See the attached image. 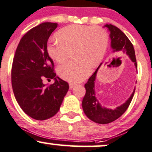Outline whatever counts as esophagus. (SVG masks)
<instances>
[{"instance_id": "1", "label": "esophagus", "mask_w": 152, "mask_h": 152, "mask_svg": "<svg viewBox=\"0 0 152 152\" xmlns=\"http://www.w3.org/2000/svg\"><path fill=\"white\" fill-rule=\"evenodd\" d=\"M76 86V85H75V84H73V83H71V84H69V87H70V89H73V88H74V86Z\"/></svg>"}]
</instances>
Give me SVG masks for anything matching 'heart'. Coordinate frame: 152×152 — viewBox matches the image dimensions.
I'll return each instance as SVG.
<instances>
[{"instance_id":"heart-1","label":"heart","mask_w":152,"mask_h":152,"mask_svg":"<svg viewBox=\"0 0 152 152\" xmlns=\"http://www.w3.org/2000/svg\"><path fill=\"white\" fill-rule=\"evenodd\" d=\"M58 40L50 42L47 47L48 55L59 63L66 61L73 50L76 60L58 68V73L63 79L79 82L91 73V66L102 61L108 48V35L99 27L86 25H71L57 33Z\"/></svg>"}]
</instances>
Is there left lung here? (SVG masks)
I'll return each instance as SVG.
<instances>
[{"mask_svg":"<svg viewBox=\"0 0 152 152\" xmlns=\"http://www.w3.org/2000/svg\"><path fill=\"white\" fill-rule=\"evenodd\" d=\"M104 27H107L110 31V36L111 38L112 48L114 50V51L121 52V53H126L128 55L131 61L134 63L136 68H137V63H136V58L135 56L134 48H133V44L129 40L127 36L121 29L112 24H106ZM99 67L90 76L87 83L84 84L86 94L83 98L82 107L85 115L91 121L96 123H99V124H107V123H110L115 121L127 110L133 99L135 91H133L131 97L126 101V103L117 107L115 110H113L103 107L95 97L94 94V81Z\"/></svg>","mask_w":152,"mask_h":152,"instance_id":"left-lung-1","label":"left lung"}]
</instances>
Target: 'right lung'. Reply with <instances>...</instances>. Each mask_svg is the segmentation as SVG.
<instances>
[{
  "mask_svg": "<svg viewBox=\"0 0 152 152\" xmlns=\"http://www.w3.org/2000/svg\"><path fill=\"white\" fill-rule=\"evenodd\" d=\"M45 22L33 27L20 40L11 68L13 91L20 107L31 118L43 121L58 113L69 85L54 71V63L47 51L48 40L57 28ZM54 79L45 85L43 80Z\"/></svg>",
  "mask_w": 152,
  "mask_h": 152,
  "instance_id": "obj_1",
  "label": "right lung"
}]
</instances>
